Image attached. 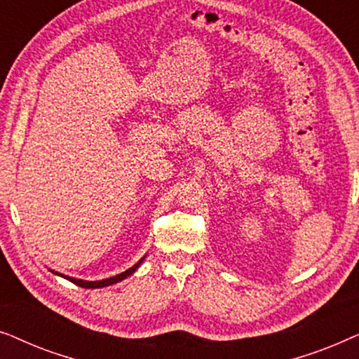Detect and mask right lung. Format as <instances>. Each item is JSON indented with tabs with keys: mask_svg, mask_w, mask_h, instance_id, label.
<instances>
[{
	"mask_svg": "<svg viewBox=\"0 0 359 359\" xmlns=\"http://www.w3.org/2000/svg\"><path fill=\"white\" fill-rule=\"evenodd\" d=\"M144 259H145V257H142V258L139 259V262H137V263L134 264V266H130L129 269H126V271H122L121 274H116V276H112V278L101 279V281H85V279H76V278H72V276H65V274L53 271V269H50V271H52L53 274H57V276H62V278L68 279V281H72L73 284H76V286H80V287H86V289H97V287H106V286H111V284H116V283L122 281V279L129 278L132 273H135V269L140 266V264H142V262H144Z\"/></svg>",
	"mask_w": 359,
	"mask_h": 359,
	"instance_id": "add662e5",
	"label": "right lung"
}]
</instances>
